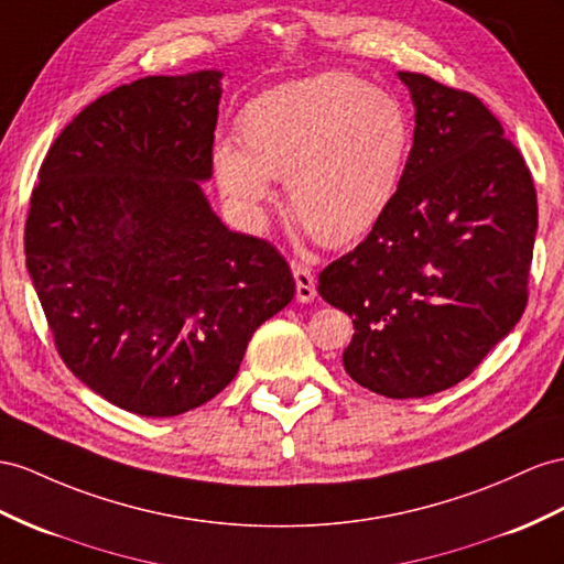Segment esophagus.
Wrapping results in <instances>:
<instances>
[{
	"label": "esophagus",
	"mask_w": 564,
	"mask_h": 564,
	"mask_svg": "<svg viewBox=\"0 0 564 564\" xmlns=\"http://www.w3.org/2000/svg\"><path fill=\"white\" fill-rule=\"evenodd\" d=\"M293 276L297 288V300L300 302H312L316 297V281L310 267L305 264H293Z\"/></svg>",
	"instance_id": "1"
}]
</instances>
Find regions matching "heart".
<instances>
[{
    "label": "heart",
    "mask_w": 564,
    "mask_h": 564,
    "mask_svg": "<svg viewBox=\"0 0 564 564\" xmlns=\"http://www.w3.org/2000/svg\"><path fill=\"white\" fill-rule=\"evenodd\" d=\"M238 128L242 148H214L224 197L250 221H262L273 178L285 181L295 219L334 248L383 219L412 150L400 99L345 70L276 85L242 109Z\"/></svg>",
    "instance_id": "b5f03b06"
}]
</instances>
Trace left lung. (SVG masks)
Wrapping results in <instances>:
<instances>
[{
	"mask_svg": "<svg viewBox=\"0 0 564 564\" xmlns=\"http://www.w3.org/2000/svg\"><path fill=\"white\" fill-rule=\"evenodd\" d=\"M398 78L414 105L405 178L316 291L352 319L350 379L405 400L467 379L524 314L539 207L524 156L479 97Z\"/></svg>",
	"mask_w": 564,
	"mask_h": 564,
	"instance_id": "1",
	"label": "left lung"
}]
</instances>
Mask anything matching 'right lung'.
Listing matches in <instances>:
<instances>
[{
    "mask_svg": "<svg viewBox=\"0 0 564 564\" xmlns=\"http://www.w3.org/2000/svg\"><path fill=\"white\" fill-rule=\"evenodd\" d=\"M221 78L148 76L95 99L54 140L31 197L25 267L56 350L140 416L221 393L295 295L276 248L228 230L202 191Z\"/></svg>",
    "mask_w": 564,
    "mask_h": 564,
    "instance_id": "right-lung-1",
    "label": "right lung"
}]
</instances>
